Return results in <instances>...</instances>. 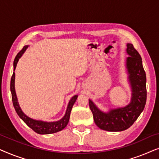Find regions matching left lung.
<instances>
[{
	"label": "left lung",
	"mask_w": 159,
	"mask_h": 159,
	"mask_svg": "<svg viewBox=\"0 0 159 159\" xmlns=\"http://www.w3.org/2000/svg\"><path fill=\"white\" fill-rule=\"evenodd\" d=\"M127 68L132 88V101L124 108L111 110L108 114L101 112L89 100V106L95 123L100 129L111 132L123 131L133 125L144 109L147 99L146 75L143 69L142 58L133 45L128 43Z\"/></svg>",
	"instance_id": "left-lung-1"
}]
</instances>
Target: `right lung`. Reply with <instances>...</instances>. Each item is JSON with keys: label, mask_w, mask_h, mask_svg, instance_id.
I'll use <instances>...</instances> for the list:
<instances>
[{"label": "right lung", "mask_w": 159, "mask_h": 159, "mask_svg": "<svg viewBox=\"0 0 159 159\" xmlns=\"http://www.w3.org/2000/svg\"><path fill=\"white\" fill-rule=\"evenodd\" d=\"M27 46H25L20 51L17 53L16 57H15L14 61V70L16 69L17 62L19 59V58L21 57L24 52L25 51V50L27 49ZM14 79H15V73L14 72L12 75L11 79V84H10V88H11V97H12V102L14 107L16 110L17 114L19 115V116L27 124L28 127H30L32 130H34V132H37L38 134H52L55 133V132H59L61 130H62L64 128L66 127L67 124L69 122V116H70V113L71 111V108L73 107V105L75 104L76 100L77 98V95H75L69 101L68 107H67L66 112L64 118L61 119V120L58 121H54V122H45V121H37L34 120L29 118V117L26 116L25 114H24V113L21 111L20 107H19L18 101H17L16 92H15V88H14Z\"/></svg>", "instance_id": "1"}]
</instances>
